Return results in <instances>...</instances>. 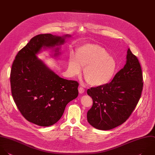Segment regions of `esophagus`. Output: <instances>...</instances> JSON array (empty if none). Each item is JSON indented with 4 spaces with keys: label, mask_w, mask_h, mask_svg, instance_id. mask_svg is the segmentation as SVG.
Masks as SVG:
<instances>
[{
    "label": "esophagus",
    "mask_w": 155,
    "mask_h": 155,
    "mask_svg": "<svg viewBox=\"0 0 155 155\" xmlns=\"http://www.w3.org/2000/svg\"><path fill=\"white\" fill-rule=\"evenodd\" d=\"M84 91H85V90H84V88H82V87H79V93L80 94L84 93Z\"/></svg>",
    "instance_id": "obj_1"
}]
</instances>
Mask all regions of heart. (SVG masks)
Here are the masks:
<instances>
[{
	"label": "heart",
	"instance_id": "heart-1",
	"mask_svg": "<svg viewBox=\"0 0 155 155\" xmlns=\"http://www.w3.org/2000/svg\"><path fill=\"white\" fill-rule=\"evenodd\" d=\"M84 68V76L91 87H100L109 83L117 69L116 59L105 49L94 44H86L76 50V56L71 54L68 72L71 76H78Z\"/></svg>",
	"mask_w": 155,
	"mask_h": 155
}]
</instances>
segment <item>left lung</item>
Here are the masks:
<instances>
[{
  "label": "left lung",
  "mask_w": 155,
  "mask_h": 155,
  "mask_svg": "<svg viewBox=\"0 0 155 155\" xmlns=\"http://www.w3.org/2000/svg\"><path fill=\"white\" fill-rule=\"evenodd\" d=\"M126 63L112 81L104 85L88 89L93 99L87 112V120L101 130L113 129L127 120L140 97L143 82L139 61L128 48Z\"/></svg>",
  "instance_id": "obj_1"
}]
</instances>
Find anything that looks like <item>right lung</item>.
<instances>
[{"label": "right lung", "instance_id": "right-lung-1", "mask_svg": "<svg viewBox=\"0 0 155 155\" xmlns=\"http://www.w3.org/2000/svg\"><path fill=\"white\" fill-rule=\"evenodd\" d=\"M71 35H39L17 54L12 65V93L23 116L36 125L48 127L62 117L65 107L78 96L76 81L59 77L38 54L50 49L51 57L61 54V47Z\"/></svg>", "mask_w": 155, "mask_h": 155}]
</instances>
